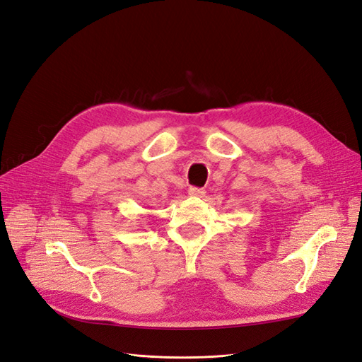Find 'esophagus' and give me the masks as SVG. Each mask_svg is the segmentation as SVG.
<instances>
[{
	"label": "esophagus",
	"mask_w": 362,
	"mask_h": 362,
	"mask_svg": "<svg viewBox=\"0 0 362 362\" xmlns=\"http://www.w3.org/2000/svg\"><path fill=\"white\" fill-rule=\"evenodd\" d=\"M189 194L192 196V198H204V196H205V190H204V189L190 187V189H189Z\"/></svg>",
	"instance_id": "34e87169"
}]
</instances>
